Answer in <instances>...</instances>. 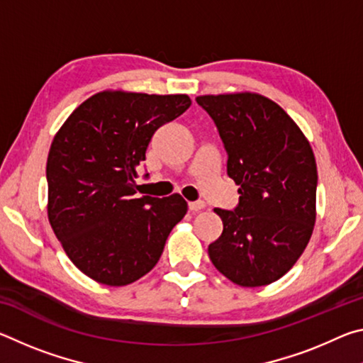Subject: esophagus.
I'll use <instances>...</instances> for the list:
<instances>
[{
    "label": "esophagus",
    "mask_w": 363,
    "mask_h": 363,
    "mask_svg": "<svg viewBox=\"0 0 363 363\" xmlns=\"http://www.w3.org/2000/svg\"><path fill=\"white\" fill-rule=\"evenodd\" d=\"M205 206H206L205 201H201V200H199V201H190V203H189V210L192 211V213H196V211L203 210Z\"/></svg>",
    "instance_id": "obj_1"
}]
</instances>
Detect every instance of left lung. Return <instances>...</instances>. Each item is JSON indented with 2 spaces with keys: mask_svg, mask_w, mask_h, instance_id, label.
<instances>
[{
  "mask_svg": "<svg viewBox=\"0 0 363 363\" xmlns=\"http://www.w3.org/2000/svg\"><path fill=\"white\" fill-rule=\"evenodd\" d=\"M196 104L216 125L227 176L240 187L233 211L214 210L224 229L208 255L233 284H272L294 266L314 230V152L290 115L261 94L199 96Z\"/></svg>",
  "mask_w": 363,
  "mask_h": 363,
  "instance_id": "obj_1",
  "label": "left lung"
}]
</instances>
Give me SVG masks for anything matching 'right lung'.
Instances as JSON below:
<instances>
[{"mask_svg":"<svg viewBox=\"0 0 363 363\" xmlns=\"http://www.w3.org/2000/svg\"><path fill=\"white\" fill-rule=\"evenodd\" d=\"M190 104L186 94L102 91L73 110L54 138L48 218L67 256L89 279L123 286L144 277L186 216L181 195L136 199L134 179L153 133Z\"/></svg>","mask_w":363,"mask_h":363,"instance_id":"right-lung-1","label":"right lung"}]
</instances>
